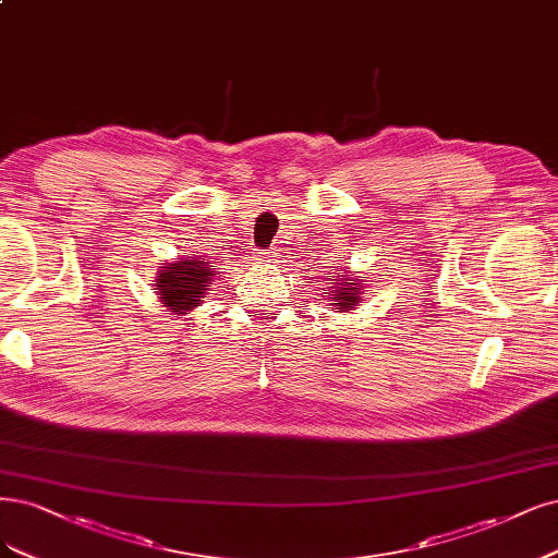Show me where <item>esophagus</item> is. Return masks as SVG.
<instances>
[{
    "mask_svg": "<svg viewBox=\"0 0 558 558\" xmlns=\"http://www.w3.org/2000/svg\"><path fill=\"white\" fill-rule=\"evenodd\" d=\"M265 258H267L265 254H258V258H256V260H265Z\"/></svg>",
    "mask_w": 558,
    "mask_h": 558,
    "instance_id": "obj_1",
    "label": "esophagus"
}]
</instances>
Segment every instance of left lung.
I'll list each match as a JSON object with an SVG mask.
<instances>
[{
  "instance_id": "left-lung-1",
  "label": "left lung",
  "mask_w": 558,
  "mask_h": 558,
  "mask_svg": "<svg viewBox=\"0 0 558 558\" xmlns=\"http://www.w3.org/2000/svg\"><path fill=\"white\" fill-rule=\"evenodd\" d=\"M328 283L330 286L325 300H330V310H339V312L357 310L362 291H364V283L360 277H353L351 270H341V267H337V272H330Z\"/></svg>"
}]
</instances>
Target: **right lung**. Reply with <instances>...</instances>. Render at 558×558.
Instances as JSON below:
<instances>
[{"label": "right lung", "instance_id": "right-lung-1", "mask_svg": "<svg viewBox=\"0 0 558 558\" xmlns=\"http://www.w3.org/2000/svg\"><path fill=\"white\" fill-rule=\"evenodd\" d=\"M217 265L209 263L205 256H186L172 263H161L157 272L155 293L159 295L161 306L175 316H184L203 304L209 283L215 279Z\"/></svg>", "mask_w": 558, "mask_h": 558}]
</instances>
